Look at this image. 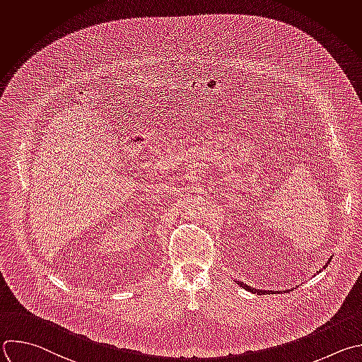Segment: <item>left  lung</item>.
<instances>
[{
    "mask_svg": "<svg viewBox=\"0 0 362 362\" xmlns=\"http://www.w3.org/2000/svg\"><path fill=\"white\" fill-rule=\"evenodd\" d=\"M331 262V257L328 259V262L325 263V266L321 269V270H324L327 266H328V263ZM320 270V272H321ZM320 272H317V273H320ZM235 284H238L240 287L242 288H245V290H247V291H250V293H253V294H259V296H264V294H274V291H272V290H260V288H253V287H250V286H247L246 283H243V281H235ZM294 290V287L293 288H290V290H287L288 293L290 291H293ZM277 293H286V291H277Z\"/></svg>",
    "mask_w": 362,
    "mask_h": 362,
    "instance_id": "1",
    "label": "left lung"
}]
</instances>
